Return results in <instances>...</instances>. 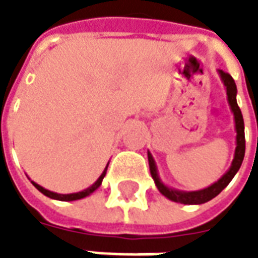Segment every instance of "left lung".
Segmentation results:
<instances>
[{
  "instance_id": "8db88e82",
  "label": "left lung",
  "mask_w": 258,
  "mask_h": 258,
  "mask_svg": "<svg viewBox=\"0 0 258 258\" xmlns=\"http://www.w3.org/2000/svg\"><path fill=\"white\" fill-rule=\"evenodd\" d=\"M220 74V79L224 83L225 91H227L228 96V103L231 107V112L233 113V120H235V131H236V148H235V155H233V160L231 163V167L228 168V171L221 178L218 179L217 182L211 184L210 186H207L205 189L199 190H179L175 188H170L167 185L163 182L160 177H159V171H157L156 163L155 159L152 156L151 152H148V160H149V170H151V175L155 184H156L159 192L166 196L167 199L177 202V203H182V205H202L209 202L213 198H216L217 195L220 194L225 186H227L232 178L235 177V174L238 173L239 168L242 166L244 157V149H246V141H244V123H243V116L242 112L238 106V102H236V84L231 77V74L225 73L222 70H217Z\"/></svg>"
}]
</instances>
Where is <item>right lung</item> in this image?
<instances>
[{
  "instance_id": "obj_1",
  "label": "right lung",
  "mask_w": 258,
  "mask_h": 258,
  "mask_svg": "<svg viewBox=\"0 0 258 258\" xmlns=\"http://www.w3.org/2000/svg\"><path fill=\"white\" fill-rule=\"evenodd\" d=\"M107 166H109V163L106 164V167H105V170H103V173L99 175V178L96 179L94 184L91 185V186H88L87 189L81 190V192H76V194H56V192H52V190H48L45 189V188H42L41 185L36 184L34 181H31V184L36 186L37 189L40 190L42 195H45V196H48V198H51V199H55V200H62V202H73V200H79V199H83V198H87V196H90L92 192H95L99 186H101L102 184V179L105 178V175H106V170H107Z\"/></svg>"
}]
</instances>
